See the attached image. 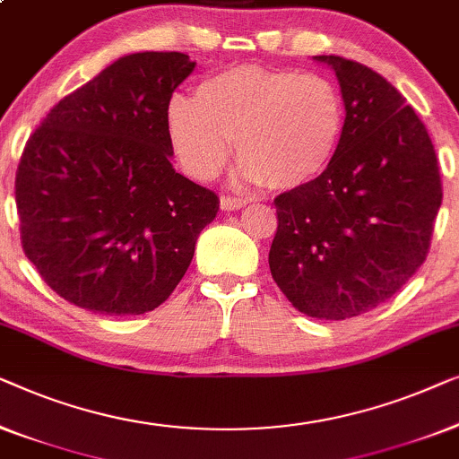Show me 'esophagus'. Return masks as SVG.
<instances>
[{
  "label": "esophagus",
  "mask_w": 459,
  "mask_h": 459,
  "mask_svg": "<svg viewBox=\"0 0 459 459\" xmlns=\"http://www.w3.org/2000/svg\"><path fill=\"white\" fill-rule=\"evenodd\" d=\"M245 204H247V199H243V197H230V195L221 197V208L222 210H229V212L243 208Z\"/></svg>",
  "instance_id": "obj_1"
}]
</instances>
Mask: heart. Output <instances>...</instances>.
I'll return each instance as SVG.
<instances>
[{
  "instance_id": "b5f03b06",
  "label": "heart",
  "mask_w": 459,
  "mask_h": 459,
  "mask_svg": "<svg viewBox=\"0 0 459 459\" xmlns=\"http://www.w3.org/2000/svg\"><path fill=\"white\" fill-rule=\"evenodd\" d=\"M345 98L318 73L238 64L205 76L195 100L174 95L166 133L191 177L212 180L227 166L232 139L243 180L274 189L309 185L343 143Z\"/></svg>"
}]
</instances>
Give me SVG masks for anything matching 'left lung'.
<instances>
[{
  "mask_svg": "<svg viewBox=\"0 0 459 459\" xmlns=\"http://www.w3.org/2000/svg\"><path fill=\"white\" fill-rule=\"evenodd\" d=\"M345 98L343 143L325 174L274 197L273 279L301 314L345 320L391 299L430 249L443 186L414 109L364 64L316 56Z\"/></svg>",
  "mask_w": 459,
  "mask_h": 459,
  "instance_id": "obj_1",
  "label": "left lung"
}]
</instances>
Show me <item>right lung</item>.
Masks as SVG:
<instances>
[{"label":"right lung","instance_id":"obj_1","mask_svg":"<svg viewBox=\"0 0 459 459\" xmlns=\"http://www.w3.org/2000/svg\"><path fill=\"white\" fill-rule=\"evenodd\" d=\"M195 62L141 51L60 100L16 170L24 255L82 309L137 316L164 303L218 214V195L170 164L166 106Z\"/></svg>","mask_w":459,"mask_h":459}]
</instances>
